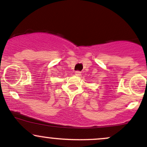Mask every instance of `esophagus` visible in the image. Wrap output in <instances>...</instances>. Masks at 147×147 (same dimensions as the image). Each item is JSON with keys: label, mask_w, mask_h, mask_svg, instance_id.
<instances>
[{"label": "esophagus", "mask_w": 147, "mask_h": 147, "mask_svg": "<svg viewBox=\"0 0 147 147\" xmlns=\"http://www.w3.org/2000/svg\"><path fill=\"white\" fill-rule=\"evenodd\" d=\"M75 75H76V76H80V75H81V72H79V71H76V72H75Z\"/></svg>", "instance_id": "esophagus-1"}]
</instances>
